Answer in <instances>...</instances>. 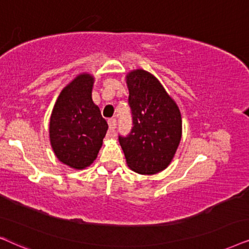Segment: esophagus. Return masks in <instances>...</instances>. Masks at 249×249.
I'll use <instances>...</instances> for the list:
<instances>
[{
	"mask_svg": "<svg viewBox=\"0 0 249 249\" xmlns=\"http://www.w3.org/2000/svg\"><path fill=\"white\" fill-rule=\"evenodd\" d=\"M108 125H109V130H110V132H114L116 128V118H109Z\"/></svg>",
	"mask_w": 249,
	"mask_h": 249,
	"instance_id": "1",
	"label": "esophagus"
}]
</instances>
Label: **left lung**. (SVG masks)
Returning a JSON list of instances; mask_svg holds the SVG:
<instances>
[{"label": "left lung", "mask_w": 249, "mask_h": 249, "mask_svg": "<svg viewBox=\"0 0 249 249\" xmlns=\"http://www.w3.org/2000/svg\"><path fill=\"white\" fill-rule=\"evenodd\" d=\"M133 127L118 140L130 168L156 174L173 159L182 134L177 104L150 72L138 69L126 76Z\"/></svg>", "instance_id": "left-lung-1"}]
</instances>
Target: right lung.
I'll return each mask as SVG.
<instances>
[{
  "label": "right lung",
  "mask_w": 249,
  "mask_h": 249,
  "mask_svg": "<svg viewBox=\"0 0 249 249\" xmlns=\"http://www.w3.org/2000/svg\"><path fill=\"white\" fill-rule=\"evenodd\" d=\"M93 77L82 74L61 91L50 119L55 156L76 170L90 166L100 150L108 124L92 101Z\"/></svg>",
  "instance_id": "add662e5"
}]
</instances>
